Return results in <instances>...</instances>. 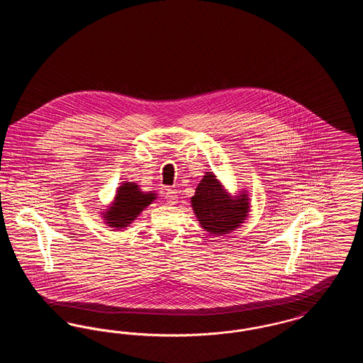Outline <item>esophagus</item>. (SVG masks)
Returning <instances> with one entry per match:
<instances>
[{
	"mask_svg": "<svg viewBox=\"0 0 363 363\" xmlns=\"http://www.w3.org/2000/svg\"><path fill=\"white\" fill-rule=\"evenodd\" d=\"M166 200L170 206H174L178 203V194L174 189H166Z\"/></svg>",
	"mask_w": 363,
	"mask_h": 363,
	"instance_id": "obj_1",
	"label": "esophagus"
}]
</instances>
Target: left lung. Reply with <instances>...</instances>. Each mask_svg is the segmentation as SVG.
I'll list each match as a JSON object with an SVG mask.
<instances>
[{"mask_svg":"<svg viewBox=\"0 0 363 363\" xmlns=\"http://www.w3.org/2000/svg\"><path fill=\"white\" fill-rule=\"evenodd\" d=\"M190 203L200 225L213 235H225L237 230L250 212L247 191L241 190L231 196L212 172H206Z\"/></svg>","mask_w":363,"mask_h":363,"instance_id":"obj_1","label":"left lung"}]
</instances>
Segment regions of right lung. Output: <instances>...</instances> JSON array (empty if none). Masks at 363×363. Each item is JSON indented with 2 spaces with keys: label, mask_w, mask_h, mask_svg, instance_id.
<instances>
[{
  "label": "right lung",
  "mask_w": 363,
  "mask_h": 363,
  "mask_svg": "<svg viewBox=\"0 0 363 363\" xmlns=\"http://www.w3.org/2000/svg\"><path fill=\"white\" fill-rule=\"evenodd\" d=\"M154 200H156L154 191H143L138 184L125 181L117 188L113 203L102 212L104 222L116 230L126 228Z\"/></svg>",
  "instance_id": "right-lung-1"
}]
</instances>
